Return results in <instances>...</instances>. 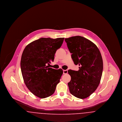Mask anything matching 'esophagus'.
<instances>
[{
    "label": "esophagus",
    "instance_id": "esophagus-1",
    "mask_svg": "<svg viewBox=\"0 0 122 122\" xmlns=\"http://www.w3.org/2000/svg\"><path fill=\"white\" fill-rule=\"evenodd\" d=\"M68 73V70H64L63 71V74H67Z\"/></svg>",
    "mask_w": 122,
    "mask_h": 122
}]
</instances>
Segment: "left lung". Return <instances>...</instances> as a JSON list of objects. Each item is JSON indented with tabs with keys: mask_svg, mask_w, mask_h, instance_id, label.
Wrapping results in <instances>:
<instances>
[{
	"mask_svg": "<svg viewBox=\"0 0 122 122\" xmlns=\"http://www.w3.org/2000/svg\"><path fill=\"white\" fill-rule=\"evenodd\" d=\"M65 41L74 64L80 66L78 71L68 70L70 92L77 98H86L96 90L101 81L103 71L101 52L94 43L83 36H72Z\"/></svg>",
	"mask_w": 122,
	"mask_h": 122,
	"instance_id": "obj_1",
	"label": "left lung"
}]
</instances>
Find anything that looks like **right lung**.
Wrapping results in <instances>:
<instances>
[{
    "mask_svg": "<svg viewBox=\"0 0 122 122\" xmlns=\"http://www.w3.org/2000/svg\"><path fill=\"white\" fill-rule=\"evenodd\" d=\"M64 38H41L25 48L20 68L24 81L29 91L41 98L54 93L63 71L48 68L46 64L53 61L56 51L62 46Z\"/></svg>",
    "mask_w": 122,
    "mask_h": 122,
    "instance_id": "1",
    "label": "right lung"
}]
</instances>
